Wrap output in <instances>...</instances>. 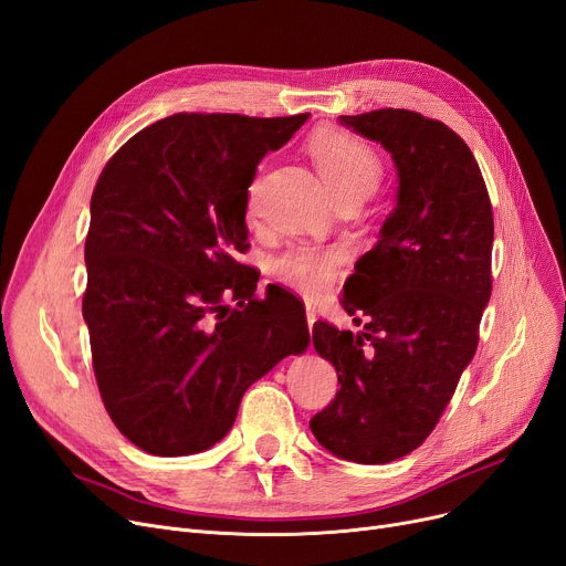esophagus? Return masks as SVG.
Returning a JSON list of instances; mask_svg holds the SVG:
<instances>
[{"instance_id":"obj_1","label":"esophagus","mask_w":566,"mask_h":566,"mask_svg":"<svg viewBox=\"0 0 566 566\" xmlns=\"http://www.w3.org/2000/svg\"><path fill=\"white\" fill-rule=\"evenodd\" d=\"M305 316H307V326L312 328L316 322V303L314 301H305Z\"/></svg>"}]
</instances>
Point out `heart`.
<instances>
[{
  "instance_id": "1",
  "label": "heart",
  "mask_w": 566,
  "mask_h": 566,
  "mask_svg": "<svg viewBox=\"0 0 566 566\" xmlns=\"http://www.w3.org/2000/svg\"><path fill=\"white\" fill-rule=\"evenodd\" d=\"M312 159L333 196H370L381 182V161L365 143L342 132H322L310 143ZM254 191V187H252ZM344 259L337 250L296 244L273 263L275 277L307 296L324 293L337 277Z\"/></svg>"
}]
</instances>
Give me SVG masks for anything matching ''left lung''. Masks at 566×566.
Segmentation results:
<instances>
[{"instance_id":"left-lung-1","label":"left lung","mask_w":566,"mask_h":566,"mask_svg":"<svg viewBox=\"0 0 566 566\" xmlns=\"http://www.w3.org/2000/svg\"><path fill=\"white\" fill-rule=\"evenodd\" d=\"M339 125L384 147L398 189L344 284V310L367 324L356 335L314 324L339 390L310 428L342 460L384 464L423 444L474 358L495 224L479 164L447 125L402 108L339 115Z\"/></svg>"}]
</instances>
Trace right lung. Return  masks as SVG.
I'll return each mask as SVG.
<instances>
[{
    "label": "right lung",
    "mask_w": 566,
    "mask_h": 566,
    "mask_svg": "<svg viewBox=\"0 0 566 566\" xmlns=\"http://www.w3.org/2000/svg\"><path fill=\"white\" fill-rule=\"evenodd\" d=\"M307 117L170 115L122 145L94 187L83 298L94 377L145 453L212 449L244 390L307 349L301 301L280 286L259 301L256 270L233 259L248 250L259 161Z\"/></svg>",
    "instance_id": "right-lung-1"
}]
</instances>
